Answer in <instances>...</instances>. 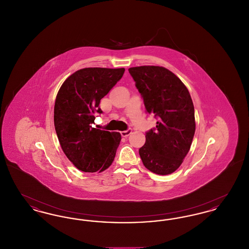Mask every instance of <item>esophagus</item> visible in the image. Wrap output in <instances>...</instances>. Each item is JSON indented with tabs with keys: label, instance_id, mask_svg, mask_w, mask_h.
I'll use <instances>...</instances> for the list:
<instances>
[{
	"label": "esophagus",
	"instance_id": "esophagus-1",
	"mask_svg": "<svg viewBox=\"0 0 249 249\" xmlns=\"http://www.w3.org/2000/svg\"><path fill=\"white\" fill-rule=\"evenodd\" d=\"M131 131H132L131 129H128L127 130L120 131V134H121V136H122V137H127V136H129V135H130V133H131Z\"/></svg>",
	"mask_w": 249,
	"mask_h": 249
}]
</instances>
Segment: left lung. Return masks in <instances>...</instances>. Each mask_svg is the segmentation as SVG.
Masks as SVG:
<instances>
[{"label": "left lung", "instance_id": "obj_1", "mask_svg": "<svg viewBox=\"0 0 249 249\" xmlns=\"http://www.w3.org/2000/svg\"><path fill=\"white\" fill-rule=\"evenodd\" d=\"M148 114L158 119L155 129L145 133L139 149L142 163L150 172L166 176L177 171L189 153L195 133L194 106L187 87L160 66L129 69Z\"/></svg>", "mask_w": 249, "mask_h": 249}]
</instances>
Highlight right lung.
<instances>
[{"instance_id": "right-lung-1", "label": "right lung", "mask_w": 249, "mask_h": 249, "mask_svg": "<svg viewBox=\"0 0 249 249\" xmlns=\"http://www.w3.org/2000/svg\"><path fill=\"white\" fill-rule=\"evenodd\" d=\"M124 68H84L61 85L54 107V125L60 146L73 165L85 173L103 172L112 164L121 140L119 132L93 128L102 114L101 99L118 83Z\"/></svg>"}]
</instances>
